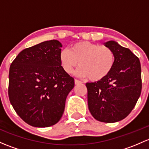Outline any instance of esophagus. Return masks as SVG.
<instances>
[{
    "label": "esophagus",
    "mask_w": 149,
    "mask_h": 149,
    "mask_svg": "<svg viewBox=\"0 0 149 149\" xmlns=\"http://www.w3.org/2000/svg\"><path fill=\"white\" fill-rule=\"evenodd\" d=\"M82 84V81H79V80L78 79H75V84L76 85H78V84Z\"/></svg>",
    "instance_id": "1"
}]
</instances>
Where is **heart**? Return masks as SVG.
Listing matches in <instances>:
<instances>
[{
  "mask_svg": "<svg viewBox=\"0 0 149 149\" xmlns=\"http://www.w3.org/2000/svg\"><path fill=\"white\" fill-rule=\"evenodd\" d=\"M62 68L72 73L79 65L77 74L92 81H101L110 73L115 63V55L110 48L91 43L80 41L63 50L60 54Z\"/></svg>",
  "mask_w": 149,
  "mask_h": 149,
  "instance_id": "b5f03b06",
  "label": "heart"
}]
</instances>
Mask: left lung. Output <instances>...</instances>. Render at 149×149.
<instances>
[{
	"label": "left lung",
	"mask_w": 149,
	"mask_h": 149,
	"mask_svg": "<svg viewBox=\"0 0 149 149\" xmlns=\"http://www.w3.org/2000/svg\"><path fill=\"white\" fill-rule=\"evenodd\" d=\"M104 45L113 51L115 63L106 78L86 84L88 105L95 119L114 123L126 118L136 106L141 93V68L139 58L128 48L113 40Z\"/></svg>",
	"instance_id": "8db88e82"
}]
</instances>
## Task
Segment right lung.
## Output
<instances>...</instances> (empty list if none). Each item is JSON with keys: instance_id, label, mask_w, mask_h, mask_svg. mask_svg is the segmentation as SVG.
I'll list each match as a JSON object with an SVG mask.
<instances>
[{"instance_id": "obj_1", "label": "right lung", "mask_w": 149, "mask_h": 149, "mask_svg": "<svg viewBox=\"0 0 149 149\" xmlns=\"http://www.w3.org/2000/svg\"><path fill=\"white\" fill-rule=\"evenodd\" d=\"M58 40L42 42L23 50L9 70L8 97L16 113L34 127L59 121L74 79L62 68Z\"/></svg>"}]
</instances>
